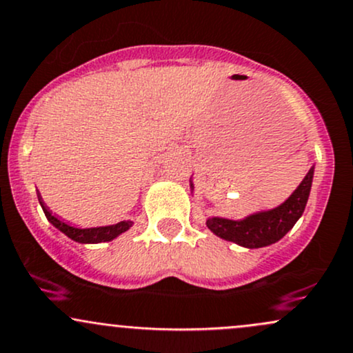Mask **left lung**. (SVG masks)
<instances>
[{
	"instance_id": "1",
	"label": "left lung",
	"mask_w": 353,
	"mask_h": 353,
	"mask_svg": "<svg viewBox=\"0 0 353 353\" xmlns=\"http://www.w3.org/2000/svg\"><path fill=\"white\" fill-rule=\"evenodd\" d=\"M314 168L303 177L302 184L295 189V192L277 209L267 212L255 214L244 219V221H229V219L210 217L208 219V228L219 237L225 241L236 242L239 245L257 249L274 244L282 239L294 228L295 222L302 216L309 199Z\"/></svg>"
}]
</instances>
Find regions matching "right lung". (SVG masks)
<instances>
[{"label": "right lung", "instance_id": "add662e5", "mask_svg": "<svg viewBox=\"0 0 353 353\" xmlns=\"http://www.w3.org/2000/svg\"><path fill=\"white\" fill-rule=\"evenodd\" d=\"M39 204H41L44 216H46L48 221L51 222L54 228H58L61 232L66 234L68 237L72 239V241L81 242V244H98V242H108L112 241V239L119 236L131 228V222L123 221L116 225H106V228H92V229H76L68 225L66 222L59 221L58 217H54L52 214L48 210L46 205L41 202V197H39Z\"/></svg>", "mask_w": 353, "mask_h": 353}]
</instances>
